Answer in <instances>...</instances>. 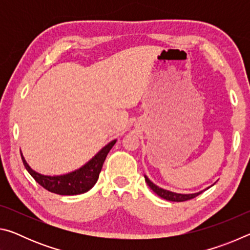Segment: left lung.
Masks as SVG:
<instances>
[{
  "label": "left lung",
  "mask_w": 250,
  "mask_h": 250,
  "mask_svg": "<svg viewBox=\"0 0 250 250\" xmlns=\"http://www.w3.org/2000/svg\"><path fill=\"white\" fill-rule=\"evenodd\" d=\"M145 179L146 184L150 186V188L153 191L156 195H159L160 197L164 198V200L167 201H171V202H184V201H188V200H192V198L196 197L197 195H200L201 193H203L204 191H206L207 188L203 189L201 192H197V193H193V194H180V193H174V192H171V191H167V189H164L162 188H160V186L155 185L153 182H151L149 180V177L146 175H145ZM210 188V186H209Z\"/></svg>",
  "instance_id": "1"
}]
</instances>
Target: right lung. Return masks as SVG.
<instances>
[{"label": "right lung", "instance_id": "obj_1", "mask_svg": "<svg viewBox=\"0 0 250 250\" xmlns=\"http://www.w3.org/2000/svg\"><path fill=\"white\" fill-rule=\"evenodd\" d=\"M116 142L117 140L109 142L84 166L78 168V170L67 173L64 175L49 176L40 174L28 166L22 153H21V155H22L24 167L27 172L33 176V179L37 183L43 186L47 191L59 194V195H78V194L89 191L92 186L96 184V182L98 181L99 173L103 168L104 160Z\"/></svg>", "mask_w": 250, "mask_h": 250}]
</instances>
